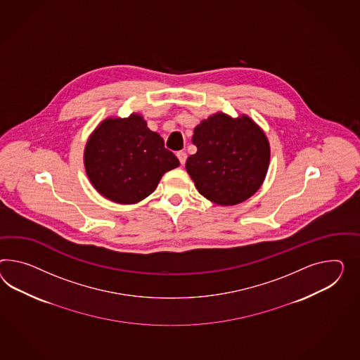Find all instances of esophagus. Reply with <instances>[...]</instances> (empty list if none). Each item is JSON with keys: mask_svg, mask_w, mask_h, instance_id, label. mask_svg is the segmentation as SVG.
Masks as SVG:
<instances>
[{"mask_svg": "<svg viewBox=\"0 0 360 360\" xmlns=\"http://www.w3.org/2000/svg\"><path fill=\"white\" fill-rule=\"evenodd\" d=\"M176 155L179 158L180 163H181V165H185V162H186V153H185V151H179Z\"/></svg>", "mask_w": 360, "mask_h": 360, "instance_id": "34e87169", "label": "esophagus"}]
</instances>
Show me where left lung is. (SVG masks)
<instances>
[{
	"mask_svg": "<svg viewBox=\"0 0 360 360\" xmlns=\"http://www.w3.org/2000/svg\"><path fill=\"white\" fill-rule=\"evenodd\" d=\"M197 153L185 168L209 201L231 206L248 200L266 176L270 146L264 130L247 115L232 119L218 112L194 128Z\"/></svg>",
	"mask_w": 360,
	"mask_h": 360,
	"instance_id": "left-lung-1",
	"label": "left lung"
}]
</instances>
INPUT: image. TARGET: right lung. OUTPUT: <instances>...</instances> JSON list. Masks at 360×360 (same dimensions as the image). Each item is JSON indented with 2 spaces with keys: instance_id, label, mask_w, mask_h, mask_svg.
Returning <instances> with one entry per match:
<instances>
[{
  "instance_id": "1",
  "label": "right lung",
  "mask_w": 360,
  "mask_h": 360,
  "mask_svg": "<svg viewBox=\"0 0 360 360\" xmlns=\"http://www.w3.org/2000/svg\"><path fill=\"white\" fill-rule=\"evenodd\" d=\"M179 165L163 139L148 129L139 113L102 121L84 148V168L94 188L122 205L146 198L162 176Z\"/></svg>"
}]
</instances>
